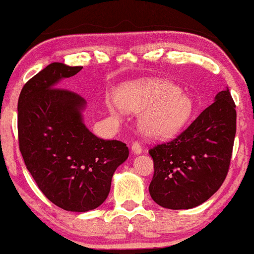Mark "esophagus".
Instances as JSON below:
<instances>
[{"instance_id": "34e87169", "label": "esophagus", "mask_w": 254, "mask_h": 254, "mask_svg": "<svg viewBox=\"0 0 254 254\" xmlns=\"http://www.w3.org/2000/svg\"><path fill=\"white\" fill-rule=\"evenodd\" d=\"M131 150H133V152L136 153V154L141 153L142 150H143L141 143H139L138 141H135V142L133 143V145H131Z\"/></svg>"}]
</instances>
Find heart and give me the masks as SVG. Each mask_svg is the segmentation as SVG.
<instances>
[{"label":"heart","instance_id":"1","mask_svg":"<svg viewBox=\"0 0 254 254\" xmlns=\"http://www.w3.org/2000/svg\"><path fill=\"white\" fill-rule=\"evenodd\" d=\"M117 101L125 111L142 112L139 126L152 137H171L188 123L192 100L175 84L161 80H141L121 87Z\"/></svg>","mask_w":254,"mask_h":254}]
</instances>
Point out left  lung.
I'll use <instances>...</instances> for the list:
<instances>
[{"instance_id":"left-lung-1","label":"left lung","mask_w":254,"mask_h":254,"mask_svg":"<svg viewBox=\"0 0 254 254\" xmlns=\"http://www.w3.org/2000/svg\"><path fill=\"white\" fill-rule=\"evenodd\" d=\"M236 105L229 89L170 142L149 150L153 178L149 186L152 199L171 209H188L203 204L226 180L230 166Z\"/></svg>"}]
</instances>
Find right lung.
<instances>
[{"mask_svg": "<svg viewBox=\"0 0 254 254\" xmlns=\"http://www.w3.org/2000/svg\"><path fill=\"white\" fill-rule=\"evenodd\" d=\"M82 66L53 63L29 79L18 100V142L39 189L56 206L87 212L104 203L117 167L128 158L124 142L97 137L82 121L86 101L57 88Z\"/></svg>", "mask_w": 254, "mask_h": 254, "instance_id": "right-lung-1", "label": "right lung"}]
</instances>
